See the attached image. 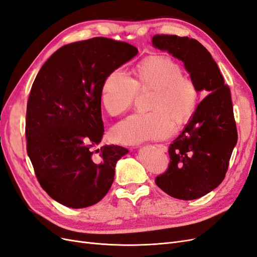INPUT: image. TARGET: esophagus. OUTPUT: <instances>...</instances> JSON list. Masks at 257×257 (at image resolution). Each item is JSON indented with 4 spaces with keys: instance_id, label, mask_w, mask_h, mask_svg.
<instances>
[{
    "instance_id": "1",
    "label": "esophagus",
    "mask_w": 257,
    "mask_h": 257,
    "mask_svg": "<svg viewBox=\"0 0 257 257\" xmlns=\"http://www.w3.org/2000/svg\"><path fill=\"white\" fill-rule=\"evenodd\" d=\"M155 148H158V149L161 150L162 152H166V151H167V147H166L165 145H162V144L155 145Z\"/></svg>"
}]
</instances>
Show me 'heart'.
<instances>
[{
	"mask_svg": "<svg viewBox=\"0 0 257 257\" xmlns=\"http://www.w3.org/2000/svg\"><path fill=\"white\" fill-rule=\"evenodd\" d=\"M135 79L116 68L102 84L100 99L110 115L128 110L137 90H153L150 112H138L116 124L112 137L120 144H138L168 137L174 121L183 123L196 111L199 99L197 85L183 76L181 64L167 54H152L135 67Z\"/></svg>",
	"mask_w": 257,
	"mask_h": 257,
	"instance_id": "obj_1",
	"label": "heart"
}]
</instances>
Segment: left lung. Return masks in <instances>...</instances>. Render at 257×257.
I'll return each mask as SVG.
<instances>
[{
  "mask_svg": "<svg viewBox=\"0 0 257 257\" xmlns=\"http://www.w3.org/2000/svg\"><path fill=\"white\" fill-rule=\"evenodd\" d=\"M155 48L183 62L198 92L208 94L169 147V164L155 183L169 196L191 200L206 195L224 180L238 134L230 90L220 68L198 41L157 34Z\"/></svg>",
  "mask_w": 257,
  "mask_h": 257,
  "instance_id": "1",
  "label": "left lung"
}]
</instances>
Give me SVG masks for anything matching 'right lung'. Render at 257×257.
Masks as SVG:
<instances>
[{
	"label": "right lung",
	"instance_id": "right-lung-1",
	"mask_svg": "<svg viewBox=\"0 0 257 257\" xmlns=\"http://www.w3.org/2000/svg\"><path fill=\"white\" fill-rule=\"evenodd\" d=\"M137 52L125 42L94 37L61 47L38 72L27 106V151L38 182L58 203L85 208L109 191L128 150L94 148L104 134L102 84Z\"/></svg>",
	"mask_w": 257,
	"mask_h": 257
}]
</instances>
